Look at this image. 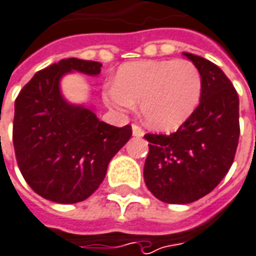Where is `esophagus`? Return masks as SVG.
Segmentation results:
<instances>
[{"mask_svg":"<svg viewBox=\"0 0 256 256\" xmlns=\"http://www.w3.org/2000/svg\"><path fill=\"white\" fill-rule=\"evenodd\" d=\"M132 135L136 136V138H142V136L145 135V131H144L139 125L134 124L132 125Z\"/></svg>","mask_w":256,"mask_h":256,"instance_id":"esophagus-1","label":"esophagus"}]
</instances>
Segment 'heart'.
<instances>
[{
  "instance_id": "1",
  "label": "heart",
  "mask_w": 256,
  "mask_h": 256,
  "mask_svg": "<svg viewBox=\"0 0 256 256\" xmlns=\"http://www.w3.org/2000/svg\"><path fill=\"white\" fill-rule=\"evenodd\" d=\"M202 88L200 71L188 60H144L118 70L114 84L104 89V102L120 114L139 103L148 126L172 131L196 110Z\"/></svg>"
}]
</instances>
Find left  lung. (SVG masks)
<instances>
[{"instance_id": "1", "label": "left lung", "mask_w": 256, "mask_h": 256, "mask_svg": "<svg viewBox=\"0 0 256 256\" xmlns=\"http://www.w3.org/2000/svg\"><path fill=\"white\" fill-rule=\"evenodd\" d=\"M202 75V96L191 117L170 135L148 134L144 178L166 204H191L213 191L230 170L240 136L238 94L224 72L184 52Z\"/></svg>"}]
</instances>
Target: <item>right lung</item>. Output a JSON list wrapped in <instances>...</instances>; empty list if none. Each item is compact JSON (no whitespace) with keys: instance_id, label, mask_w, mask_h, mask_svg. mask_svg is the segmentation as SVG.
Instances as JSON below:
<instances>
[{"instance_id":"1","label":"right lung","mask_w":256,"mask_h":256,"mask_svg":"<svg viewBox=\"0 0 256 256\" xmlns=\"http://www.w3.org/2000/svg\"><path fill=\"white\" fill-rule=\"evenodd\" d=\"M102 64L65 58L34 74L15 100L14 148L19 170L33 191L57 204L89 198L103 182L110 160L130 140V125L100 121L93 107L62 96L71 72L98 76Z\"/></svg>"}]
</instances>
